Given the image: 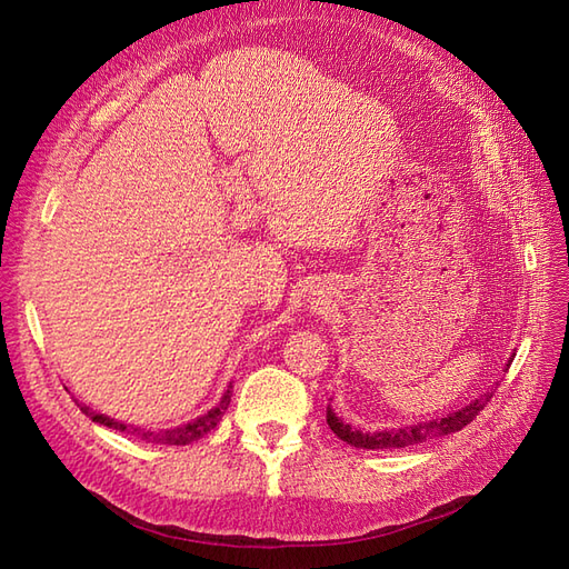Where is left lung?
Here are the masks:
<instances>
[{"instance_id":"1","label":"left lung","mask_w":569,"mask_h":569,"mask_svg":"<svg viewBox=\"0 0 569 569\" xmlns=\"http://www.w3.org/2000/svg\"><path fill=\"white\" fill-rule=\"evenodd\" d=\"M491 396H493V391L481 393L479 399H475L472 403H468L456 412H449V416L441 420L418 422L412 427H399V429H382V432H360V429H351V425L341 422V418L335 416V410L327 406V425H330V429L341 441L356 446V449H368V451L406 449V446H416L427 439H437V437L460 432L465 425H470L479 416V410H485V406L491 401Z\"/></svg>"}]
</instances>
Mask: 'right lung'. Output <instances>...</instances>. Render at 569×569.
Returning <instances> with one entry per match:
<instances>
[{"label": "right lung", "instance_id": "add662e5", "mask_svg": "<svg viewBox=\"0 0 569 569\" xmlns=\"http://www.w3.org/2000/svg\"><path fill=\"white\" fill-rule=\"evenodd\" d=\"M230 396H232V391L228 389L226 396H222V399H220V403H218L216 408H211L209 412H206V416H201V418H197V420H192V422H187V425H182V427H176V429H161V432H144V429H140V427L123 425V422L111 420V418H107V416H99V412H92L88 406H80V410L84 412V416H90L92 422L107 425V427L116 429V432H126V435H130V437H140V439H144V441H153V443L184 446V443H192V441L201 439L203 435L211 432V429L220 422L222 412L228 410Z\"/></svg>", "mask_w": 569, "mask_h": 569}]
</instances>
